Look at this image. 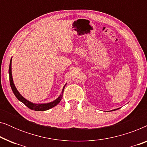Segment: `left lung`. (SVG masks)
<instances>
[{
	"instance_id": "1",
	"label": "left lung",
	"mask_w": 147,
	"mask_h": 147,
	"mask_svg": "<svg viewBox=\"0 0 147 147\" xmlns=\"http://www.w3.org/2000/svg\"><path fill=\"white\" fill-rule=\"evenodd\" d=\"M118 109H116V110H118Z\"/></svg>"
}]
</instances>
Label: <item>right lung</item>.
<instances>
[{"label": "right lung", "mask_w": 147, "mask_h": 147, "mask_svg": "<svg viewBox=\"0 0 147 147\" xmlns=\"http://www.w3.org/2000/svg\"><path fill=\"white\" fill-rule=\"evenodd\" d=\"M11 63H12V58L11 59V61H10V65H9V80H10V85H11V89L13 90L14 94L17 97V98L19 101L25 104L26 106H27L28 108H30V109L35 110V111H45V110H47L50 109V108L54 107V106H57L58 104L59 103L60 101H61L62 96H63V90L65 88V85L63 86V90H62V92L59 97H58L57 99L54 101L49 102V103L47 104H34L33 102H31L28 101L27 100H26L25 98L23 97L21 95V94L18 92V90L16 88L15 84H14L13 80V76H12V71H11Z\"/></svg>", "instance_id": "add662e5"}]
</instances>
